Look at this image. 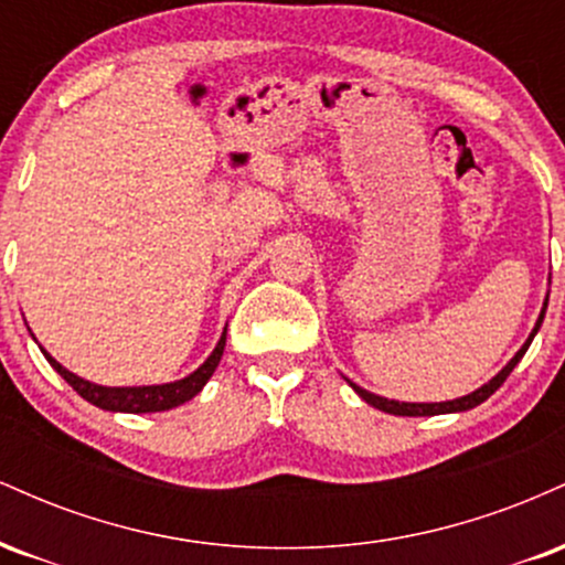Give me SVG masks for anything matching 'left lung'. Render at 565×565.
<instances>
[{
    "instance_id": "left-lung-1",
    "label": "left lung",
    "mask_w": 565,
    "mask_h": 565,
    "mask_svg": "<svg viewBox=\"0 0 565 565\" xmlns=\"http://www.w3.org/2000/svg\"><path fill=\"white\" fill-rule=\"evenodd\" d=\"M547 300H550V295L544 297L542 313H540V319H536L534 329H531L529 340L523 342L521 350H518V353L512 355V359L508 361V364L502 366V372H497L494 377H491L489 382H486V385H481V387H478V391H472V393H468V395H462V398H454V401H438V404H408V401H393V398H382V395H377V393H369V391H364V387H359V385H355V382H350V380L345 377V380H348V385L353 387V391L359 393L361 398H364L369 406L380 408V412L395 414V417H436V414H457V412H468V408H476L478 404H483V401L489 398V395L494 393L497 387L502 385V382L510 377V372H512V369L518 366V361H521L523 355H526V350H529V345H531V340H534L536 332H540V327H542V321H544V310H547Z\"/></svg>"
}]
</instances>
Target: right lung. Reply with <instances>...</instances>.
I'll return each instance as SVG.
<instances>
[{
	"mask_svg": "<svg viewBox=\"0 0 565 565\" xmlns=\"http://www.w3.org/2000/svg\"><path fill=\"white\" fill-rule=\"evenodd\" d=\"M223 350H225V329H223V334H220L215 350L210 353V359H206L204 364L196 369V372H191L183 380L164 382V385H135V387L95 385V382L84 380V377H79V374L68 372L63 364H57V361L44 348H42V353H44V359L50 361V366H53L55 372L61 374V377L66 380L68 385L74 387V391L79 393L84 401H89L93 406L106 408V412L148 414V412H170V408L185 404V401H191L193 395H199L201 387H204L206 382H210L212 374H215L220 359H223Z\"/></svg>",
	"mask_w": 565,
	"mask_h": 565,
	"instance_id": "1",
	"label": "right lung"
}]
</instances>
